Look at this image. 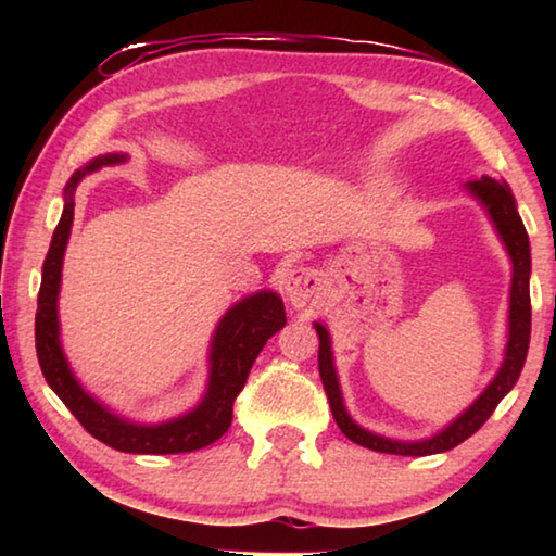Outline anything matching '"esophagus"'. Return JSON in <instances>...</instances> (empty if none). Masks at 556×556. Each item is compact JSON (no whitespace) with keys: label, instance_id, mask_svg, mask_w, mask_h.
Returning <instances> with one entry per match:
<instances>
[{"label":"esophagus","instance_id":"34e87169","mask_svg":"<svg viewBox=\"0 0 556 556\" xmlns=\"http://www.w3.org/2000/svg\"><path fill=\"white\" fill-rule=\"evenodd\" d=\"M281 287L287 291V299L291 306L304 308L312 306L318 299V289H321V279H318L312 267H294L285 271V279H281Z\"/></svg>","mask_w":556,"mask_h":556}]
</instances>
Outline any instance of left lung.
I'll return each instance as SVG.
<instances>
[{
	"label": "left lung",
	"instance_id": "obj_1",
	"mask_svg": "<svg viewBox=\"0 0 556 556\" xmlns=\"http://www.w3.org/2000/svg\"><path fill=\"white\" fill-rule=\"evenodd\" d=\"M468 193L483 205L491 215L497 235L505 244L507 255L513 262V285H510V331H507V345H505V357L501 370H497L491 384L483 390L481 397H478L470 407L456 417L446 429H441L439 434L425 441H394L388 437L372 434V431L357 427L355 421L348 414L341 394V384H338L336 365H333V351H331V336H328L324 324H314L318 333V372H321V382L326 390L328 404H331L333 419L338 429L343 434L361 444L365 448L380 451V454H394V456H431L441 454V451H448L458 446L460 441L473 437L478 429H481L488 417L495 412L497 404L505 397L507 392L515 388L517 378H520L527 348H530V331H532V306H530V240H527V230L522 225L520 213H517L515 195L510 186L505 181H495L491 176H483L481 181H468L466 184Z\"/></svg>",
	"mask_w": 556,
	"mask_h": 556
}]
</instances>
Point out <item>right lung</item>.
<instances>
[{
	"instance_id": "1",
	"label": "right lung",
	"mask_w": 556,
	"mask_h": 556,
	"mask_svg": "<svg viewBox=\"0 0 556 556\" xmlns=\"http://www.w3.org/2000/svg\"><path fill=\"white\" fill-rule=\"evenodd\" d=\"M125 154H102L75 172L65 186V205L59 225H55L49 255L43 260L39 308H36V355L49 388L59 394L73 417L80 421L88 434L96 437L125 454H188L218 441L232 421V402L248 382L252 363L265 343L287 324L285 304L275 291H257L238 301L220 318L211 343V375L208 390L201 404L184 417L162 425H137L117 417L105 404L80 388L68 361H65L59 338V289L65 244L73 225V191L78 181L100 166L122 164Z\"/></svg>"
}]
</instances>
